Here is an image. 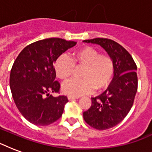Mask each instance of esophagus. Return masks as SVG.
Returning <instances> with one entry per match:
<instances>
[{
    "instance_id": "1",
    "label": "esophagus",
    "mask_w": 152,
    "mask_h": 152,
    "mask_svg": "<svg viewBox=\"0 0 152 152\" xmlns=\"http://www.w3.org/2000/svg\"><path fill=\"white\" fill-rule=\"evenodd\" d=\"M79 97H76V96H72V95H68V99L69 100L72 99H78Z\"/></svg>"
}]
</instances>
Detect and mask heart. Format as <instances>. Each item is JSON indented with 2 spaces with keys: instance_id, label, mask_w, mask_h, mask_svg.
<instances>
[{
  "instance_id": "heart-1",
  "label": "heart",
  "mask_w": 152,
  "mask_h": 152,
  "mask_svg": "<svg viewBox=\"0 0 152 152\" xmlns=\"http://www.w3.org/2000/svg\"><path fill=\"white\" fill-rule=\"evenodd\" d=\"M75 65L84 67L81 72L82 79H72L62 87L63 91L69 95L78 97L90 94L94 90L102 91L110 85L115 72L113 57L107 53H100L91 46H83L76 50L69 58L66 55L60 56L55 61L56 75L62 80L72 76Z\"/></svg>"
}]
</instances>
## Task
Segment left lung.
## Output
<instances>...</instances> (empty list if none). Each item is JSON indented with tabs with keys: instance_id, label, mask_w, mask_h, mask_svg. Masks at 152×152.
I'll use <instances>...</instances> for the list:
<instances>
[{
	"instance_id": "left-lung-1",
	"label": "left lung",
	"mask_w": 152,
	"mask_h": 152,
	"mask_svg": "<svg viewBox=\"0 0 152 152\" xmlns=\"http://www.w3.org/2000/svg\"><path fill=\"white\" fill-rule=\"evenodd\" d=\"M83 42L100 45L114 61L112 83L101 95L91 98V106L83 112V119L91 127L108 129L119 124L133 105L138 86L137 64L129 53L113 40L96 38Z\"/></svg>"
}]
</instances>
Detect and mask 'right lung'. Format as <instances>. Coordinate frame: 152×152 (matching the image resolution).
Wrapping results in <instances>:
<instances>
[{"mask_svg": "<svg viewBox=\"0 0 152 152\" xmlns=\"http://www.w3.org/2000/svg\"><path fill=\"white\" fill-rule=\"evenodd\" d=\"M76 42L58 38L46 39L27 46L18 55L10 73V88L16 107L23 117L36 125H49L61 117L65 95L60 93L61 84L55 80L54 62Z\"/></svg>", "mask_w": 152, "mask_h": 152, "instance_id": "1", "label": "right lung"}]
</instances>
